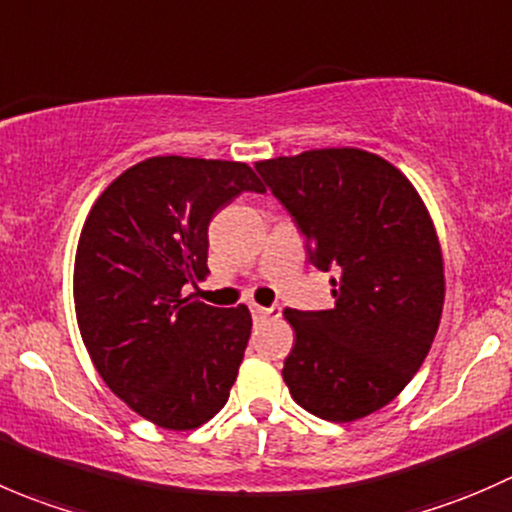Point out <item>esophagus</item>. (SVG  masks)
I'll use <instances>...</instances> for the list:
<instances>
[{
	"mask_svg": "<svg viewBox=\"0 0 512 512\" xmlns=\"http://www.w3.org/2000/svg\"><path fill=\"white\" fill-rule=\"evenodd\" d=\"M251 313H254V318L281 316V306H258V303H251Z\"/></svg>",
	"mask_w": 512,
	"mask_h": 512,
	"instance_id": "1",
	"label": "esophagus"
}]
</instances>
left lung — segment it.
Returning a JSON list of instances; mask_svg holds the SVG:
<instances>
[{
    "instance_id": "left-lung-1",
    "label": "left lung",
    "mask_w": 512,
    "mask_h": 512,
    "mask_svg": "<svg viewBox=\"0 0 512 512\" xmlns=\"http://www.w3.org/2000/svg\"><path fill=\"white\" fill-rule=\"evenodd\" d=\"M256 171L311 261L338 271L336 306L283 311L296 333L283 381L323 421L371 416L411 383L440 326L443 251L426 204L391 161L353 146L256 161Z\"/></svg>"
}]
</instances>
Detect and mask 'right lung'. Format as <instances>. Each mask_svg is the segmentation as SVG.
<instances>
[{
	"label": "right lung",
	"instance_id": "1",
	"mask_svg": "<svg viewBox=\"0 0 512 512\" xmlns=\"http://www.w3.org/2000/svg\"><path fill=\"white\" fill-rule=\"evenodd\" d=\"M241 191H266L249 164L151 156L116 176L84 221L74 311L91 363L154 426L194 430L229 401L251 313L184 293L209 276V224Z\"/></svg>",
	"mask_w": 512,
	"mask_h": 512
}]
</instances>
